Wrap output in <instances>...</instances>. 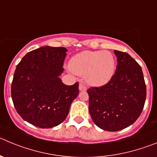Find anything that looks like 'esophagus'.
Segmentation results:
<instances>
[{
    "instance_id": "1",
    "label": "esophagus",
    "mask_w": 157,
    "mask_h": 157,
    "mask_svg": "<svg viewBox=\"0 0 157 157\" xmlns=\"http://www.w3.org/2000/svg\"><path fill=\"white\" fill-rule=\"evenodd\" d=\"M79 90L82 92H84V91H86V90H87V88H86V86H85L84 83H80L79 84Z\"/></svg>"
}]
</instances>
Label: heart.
<instances>
[{"label":"heart","instance_id":"b5f03b06","mask_svg":"<svg viewBox=\"0 0 157 157\" xmlns=\"http://www.w3.org/2000/svg\"><path fill=\"white\" fill-rule=\"evenodd\" d=\"M69 67L75 74L86 78L91 86H103L114 75L116 61L107 50H84L71 57Z\"/></svg>","mask_w":157,"mask_h":157}]
</instances>
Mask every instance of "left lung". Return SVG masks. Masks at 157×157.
<instances>
[{
	"label": "left lung",
	"instance_id": "1",
	"mask_svg": "<svg viewBox=\"0 0 157 157\" xmlns=\"http://www.w3.org/2000/svg\"><path fill=\"white\" fill-rule=\"evenodd\" d=\"M117 65L111 80L89 89V110L96 126L117 132L132 125L140 116L146 97L142 67L128 54L114 50Z\"/></svg>",
	"mask_w": 157,
	"mask_h": 157
}]
</instances>
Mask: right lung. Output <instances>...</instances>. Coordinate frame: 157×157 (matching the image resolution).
Returning <instances> with one entry per match:
<instances>
[{
  "mask_svg": "<svg viewBox=\"0 0 157 157\" xmlns=\"http://www.w3.org/2000/svg\"><path fill=\"white\" fill-rule=\"evenodd\" d=\"M67 50L45 46L32 50L17 65L11 84V98L23 120L41 128L62 123L73 100L78 95V83L67 86L61 75Z\"/></svg>",
  "mask_w": 157,
  "mask_h": 157,
  "instance_id": "obj_1",
  "label": "right lung"
}]
</instances>
